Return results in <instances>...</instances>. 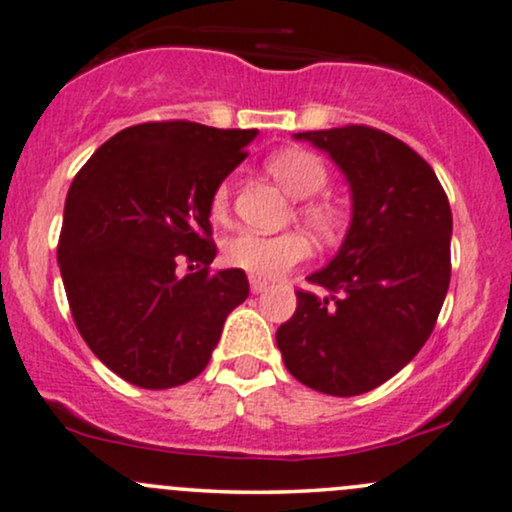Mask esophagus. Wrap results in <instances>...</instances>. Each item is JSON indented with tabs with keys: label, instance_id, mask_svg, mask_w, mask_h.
Masks as SVG:
<instances>
[{
	"label": "esophagus",
	"instance_id": "1",
	"mask_svg": "<svg viewBox=\"0 0 512 512\" xmlns=\"http://www.w3.org/2000/svg\"><path fill=\"white\" fill-rule=\"evenodd\" d=\"M250 289H252V293H262L269 289V284L264 279H257V276H250Z\"/></svg>",
	"mask_w": 512,
	"mask_h": 512
}]
</instances>
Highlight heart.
I'll list each match as a JSON object with an SVG mask.
<instances>
[{
    "instance_id": "1",
    "label": "heart",
    "mask_w": 512,
    "mask_h": 512,
    "mask_svg": "<svg viewBox=\"0 0 512 512\" xmlns=\"http://www.w3.org/2000/svg\"><path fill=\"white\" fill-rule=\"evenodd\" d=\"M272 178L289 192L291 197H313L325 187L327 166L322 158L308 149H281L267 161ZM231 207V192L226 182H221L209 199V214L214 221H223ZM301 214L317 231H332L337 214L325 202H305ZM310 243L303 233L286 231L276 236H264L255 231H240L223 243V260L228 267H236L257 279H279L289 269L308 260Z\"/></svg>"
}]
</instances>
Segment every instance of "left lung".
<instances>
[{
  "mask_svg": "<svg viewBox=\"0 0 512 512\" xmlns=\"http://www.w3.org/2000/svg\"><path fill=\"white\" fill-rule=\"evenodd\" d=\"M327 151L351 190V226L334 260L296 291L276 346L298 383L334 397L375 390L431 337L450 286L452 214L433 168L366 125L298 132Z\"/></svg>",
  "mask_w": 512,
  "mask_h": 512,
  "instance_id": "1",
  "label": "left lung"
}]
</instances>
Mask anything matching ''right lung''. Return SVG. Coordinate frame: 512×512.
I'll return each instance as SVG.
<instances>
[{"mask_svg":"<svg viewBox=\"0 0 512 512\" xmlns=\"http://www.w3.org/2000/svg\"><path fill=\"white\" fill-rule=\"evenodd\" d=\"M257 129L187 120L117 132L76 173L57 262L88 349L144 390L197 378L228 313L248 298L243 269L209 272L211 192L245 161ZM187 263L191 274L180 277Z\"/></svg>","mask_w":512,"mask_h":512,"instance_id":"1","label":"right lung"}]
</instances>
